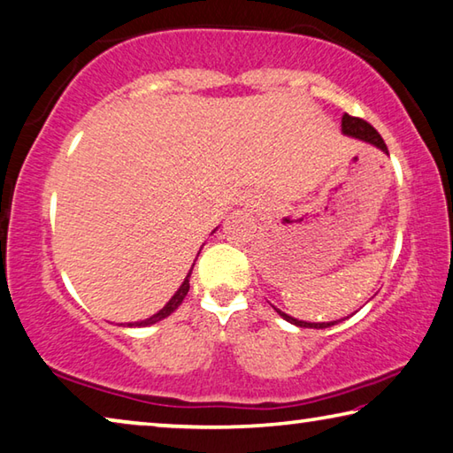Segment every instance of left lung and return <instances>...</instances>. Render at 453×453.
Returning <instances> with one entry per match:
<instances>
[{
  "instance_id": "left-lung-1",
  "label": "left lung",
  "mask_w": 453,
  "mask_h": 453,
  "mask_svg": "<svg viewBox=\"0 0 453 453\" xmlns=\"http://www.w3.org/2000/svg\"><path fill=\"white\" fill-rule=\"evenodd\" d=\"M342 134H346V137H352V139H360L364 142H370L372 147H376V149L382 150V153L388 155V147H386L384 139L380 137L374 127L364 121V119L350 117L348 113H344L342 115ZM274 311L279 312L284 320L290 322V324H295V326H300V328H316V330H320V328H330V326H334V324H338V320H334V322H304V320L292 319V316L279 311V308H274Z\"/></svg>"
}]
</instances>
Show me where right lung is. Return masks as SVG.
<instances>
[{
	"mask_svg": "<svg viewBox=\"0 0 453 453\" xmlns=\"http://www.w3.org/2000/svg\"><path fill=\"white\" fill-rule=\"evenodd\" d=\"M198 252H201V250H198ZM193 266H195V265H193ZM190 273H193V268H190L188 274H187V279H185V282L180 284L179 290L174 292L173 298H171L169 303H166V304L161 308V311H158V312H157V314H153V316H149V319H145V320H141V322H129V326H150V324H155V322H158V320H163V319H166V316H169L171 312L177 311V308L180 306L182 300H185L188 288H190V287H188Z\"/></svg>",
	"mask_w": 453,
	"mask_h": 453,
	"instance_id": "obj_1",
	"label": "right lung"
}]
</instances>
